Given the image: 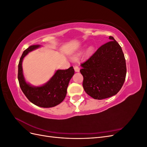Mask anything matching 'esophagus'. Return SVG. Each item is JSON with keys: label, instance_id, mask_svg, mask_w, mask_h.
<instances>
[{"label": "esophagus", "instance_id": "34e87169", "mask_svg": "<svg viewBox=\"0 0 147 147\" xmlns=\"http://www.w3.org/2000/svg\"><path fill=\"white\" fill-rule=\"evenodd\" d=\"M74 70H75V71L76 72H78L79 71H80V68L78 67L77 66V65H75L74 67Z\"/></svg>", "mask_w": 147, "mask_h": 147}]
</instances>
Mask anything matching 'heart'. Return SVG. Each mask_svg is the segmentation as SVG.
<instances>
[{"label": "heart", "instance_id": "1", "mask_svg": "<svg viewBox=\"0 0 147 147\" xmlns=\"http://www.w3.org/2000/svg\"><path fill=\"white\" fill-rule=\"evenodd\" d=\"M92 50V47H90V48H89V49H88V51H91ZM79 55H80V54H77V55H76V56H78Z\"/></svg>", "mask_w": 147, "mask_h": 147}]
</instances>
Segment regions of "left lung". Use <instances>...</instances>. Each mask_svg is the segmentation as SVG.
<instances>
[{"label": "left lung", "mask_w": 147, "mask_h": 147, "mask_svg": "<svg viewBox=\"0 0 147 147\" xmlns=\"http://www.w3.org/2000/svg\"><path fill=\"white\" fill-rule=\"evenodd\" d=\"M111 41L99 47L81 64L83 86L87 94L101 100L117 94L126 75V60L121 47L112 36Z\"/></svg>", "instance_id": "8db88e82"}]
</instances>
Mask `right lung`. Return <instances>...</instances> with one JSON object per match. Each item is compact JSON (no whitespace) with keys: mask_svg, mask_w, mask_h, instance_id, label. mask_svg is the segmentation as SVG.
<instances>
[{"mask_svg":"<svg viewBox=\"0 0 147 147\" xmlns=\"http://www.w3.org/2000/svg\"><path fill=\"white\" fill-rule=\"evenodd\" d=\"M40 47V45H32L24 51L19 62L18 78L22 91L30 102L40 107L50 108L63 101L75 71L73 67L66 70H57L49 81L42 86H34L26 82L22 67L23 59L29 53Z\"/></svg>","mask_w":147,"mask_h":147,"instance_id":"1","label":"right lung"}]
</instances>
